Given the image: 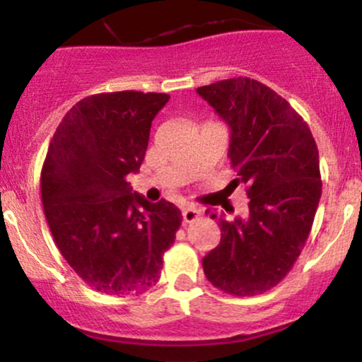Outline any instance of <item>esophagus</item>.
<instances>
[{
    "instance_id": "1",
    "label": "esophagus",
    "mask_w": 362,
    "mask_h": 362,
    "mask_svg": "<svg viewBox=\"0 0 362 362\" xmlns=\"http://www.w3.org/2000/svg\"><path fill=\"white\" fill-rule=\"evenodd\" d=\"M197 216H199V211L195 209L194 206H185L184 209H182V218H184L185 223H192Z\"/></svg>"
}]
</instances>
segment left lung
I'll list each match as a JSON object with an SVG mask.
<instances>
[{
	"label": "left lung",
	"instance_id": "left-lung-1",
	"mask_svg": "<svg viewBox=\"0 0 362 362\" xmlns=\"http://www.w3.org/2000/svg\"><path fill=\"white\" fill-rule=\"evenodd\" d=\"M197 93L231 129L230 189L247 185V221L219 218L221 242L202 259L207 281L233 296H255L288 276L311 231L322 195L318 148L289 102L250 78ZM211 218L216 219L214 213Z\"/></svg>",
	"mask_w": 362,
	"mask_h": 362
}]
</instances>
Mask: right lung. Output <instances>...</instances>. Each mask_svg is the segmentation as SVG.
Wrapping results in <instances>:
<instances>
[{
  "label": "right lung",
  "instance_id": "right-lung-1",
  "mask_svg": "<svg viewBox=\"0 0 362 362\" xmlns=\"http://www.w3.org/2000/svg\"><path fill=\"white\" fill-rule=\"evenodd\" d=\"M170 95L112 91L73 105L54 132L40 173L44 214L57 248L91 289L134 296L160 279L182 224L172 202H148L127 175L146 155Z\"/></svg>",
  "mask_w": 362,
  "mask_h": 362
}]
</instances>
